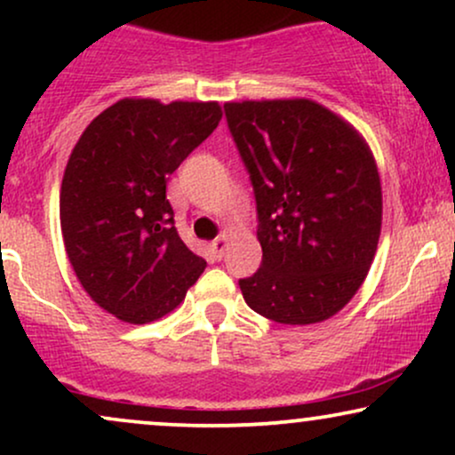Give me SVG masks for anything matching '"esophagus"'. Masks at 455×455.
Here are the masks:
<instances>
[{"label": "esophagus", "instance_id": "esophagus-1", "mask_svg": "<svg viewBox=\"0 0 455 455\" xmlns=\"http://www.w3.org/2000/svg\"><path fill=\"white\" fill-rule=\"evenodd\" d=\"M228 237H231V231H222V233L218 235V237L213 239V242H212V248H213V252H216V257H218V259H222L224 250H227V242H228Z\"/></svg>", "mask_w": 455, "mask_h": 455}]
</instances>
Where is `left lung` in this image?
<instances>
[{
  "mask_svg": "<svg viewBox=\"0 0 455 455\" xmlns=\"http://www.w3.org/2000/svg\"><path fill=\"white\" fill-rule=\"evenodd\" d=\"M257 196L260 269L239 280L269 321L312 325L338 315L372 265L383 192L370 145L307 98L224 104Z\"/></svg>",
  "mask_w": 455,
  "mask_h": 455,
  "instance_id": "1",
  "label": "left lung"
}]
</instances>
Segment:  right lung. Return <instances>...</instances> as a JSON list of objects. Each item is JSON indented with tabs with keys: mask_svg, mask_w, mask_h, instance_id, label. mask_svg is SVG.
Returning a JSON list of instances; mask_svg holds the SVG:
<instances>
[{
	"mask_svg": "<svg viewBox=\"0 0 455 455\" xmlns=\"http://www.w3.org/2000/svg\"><path fill=\"white\" fill-rule=\"evenodd\" d=\"M220 119L218 102L124 98L76 140L60 192L66 254L85 293L119 321L173 312L207 267L173 227L166 181Z\"/></svg>",
	"mask_w": 455,
	"mask_h": 455,
	"instance_id": "add662e5",
	"label": "right lung"
}]
</instances>
